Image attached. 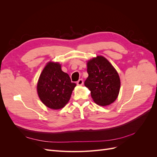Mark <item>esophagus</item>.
<instances>
[{"instance_id":"34e87169","label":"esophagus","mask_w":157,"mask_h":157,"mask_svg":"<svg viewBox=\"0 0 157 157\" xmlns=\"http://www.w3.org/2000/svg\"><path fill=\"white\" fill-rule=\"evenodd\" d=\"M77 84L78 86H82V85L83 84V80H82V79L78 80V81H77Z\"/></svg>"}]
</instances>
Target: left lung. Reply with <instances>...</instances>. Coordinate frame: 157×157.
Instances as JSON below:
<instances>
[{"instance_id": "8db88e82", "label": "left lung", "mask_w": 157, "mask_h": 157, "mask_svg": "<svg viewBox=\"0 0 157 157\" xmlns=\"http://www.w3.org/2000/svg\"><path fill=\"white\" fill-rule=\"evenodd\" d=\"M88 77L84 86L91 94L94 101L100 106L111 105L118 98L121 79L113 65L102 56L87 61Z\"/></svg>"}]
</instances>
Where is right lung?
<instances>
[{
  "instance_id": "obj_1",
  "label": "right lung",
  "mask_w": 157,
  "mask_h": 157,
  "mask_svg": "<svg viewBox=\"0 0 157 157\" xmlns=\"http://www.w3.org/2000/svg\"><path fill=\"white\" fill-rule=\"evenodd\" d=\"M77 84L71 82L67 73L61 70L58 62L49 61L40 75L36 91L40 101L51 109L63 108L71 98Z\"/></svg>"
}]
</instances>
